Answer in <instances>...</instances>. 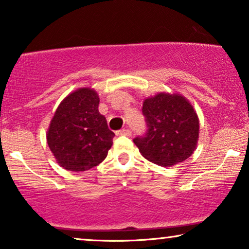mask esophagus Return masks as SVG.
<instances>
[{
	"mask_svg": "<svg viewBox=\"0 0 249 249\" xmlns=\"http://www.w3.org/2000/svg\"><path fill=\"white\" fill-rule=\"evenodd\" d=\"M117 135L118 136H128V137H130L131 131L129 130V129H121V130L117 131Z\"/></svg>",
	"mask_w": 249,
	"mask_h": 249,
	"instance_id": "esophagus-1",
	"label": "esophagus"
}]
</instances>
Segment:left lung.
<instances>
[{"mask_svg": "<svg viewBox=\"0 0 249 249\" xmlns=\"http://www.w3.org/2000/svg\"><path fill=\"white\" fill-rule=\"evenodd\" d=\"M147 130L134 139L139 152L149 162L172 166L195 151L199 121L195 110L181 95L161 93L142 104Z\"/></svg>", "mask_w": 249, "mask_h": 249, "instance_id": "1", "label": "left lung"}]
</instances>
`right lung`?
Here are the masks:
<instances>
[{
  "label": "right lung",
  "instance_id": "1",
  "mask_svg": "<svg viewBox=\"0 0 249 249\" xmlns=\"http://www.w3.org/2000/svg\"><path fill=\"white\" fill-rule=\"evenodd\" d=\"M94 89L80 88L64 98L47 131V144L59 164L69 171H86L107 158L114 132L98 112Z\"/></svg>",
  "mask_w": 249,
  "mask_h": 249
}]
</instances>
